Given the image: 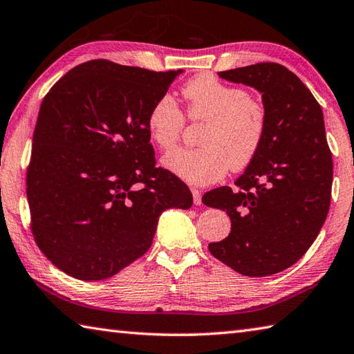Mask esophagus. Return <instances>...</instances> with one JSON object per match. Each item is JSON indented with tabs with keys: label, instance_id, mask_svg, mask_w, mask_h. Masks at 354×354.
Returning <instances> with one entry per match:
<instances>
[{
	"label": "esophagus",
	"instance_id": "34e87169",
	"mask_svg": "<svg viewBox=\"0 0 354 354\" xmlns=\"http://www.w3.org/2000/svg\"><path fill=\"white\" fill-rule=\"evenodd\" d=\"M192 195H194V203L196 205L201 204V192H199L198 189H192Z\"/></svg>",
	"mask_w": 354,
	"mask_h": 354
}]
</instances>
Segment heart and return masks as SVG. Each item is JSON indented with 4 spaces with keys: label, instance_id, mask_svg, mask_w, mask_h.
Wrapping results in <instances>:
<instances>
[{
    "label": "heart",
    "instance_id": "obj_1",
    "mask_svg": "<svg viewBox=\"0 0 354 354\" xmlns=\"http://www.w3.org/2000/svg\"><path fill=\"white\" fill-rule=\"evenodd\" d=\"M192 120H205L198 149H179L164 156L167 170L185 183L207 185L220 181L229 169L244 170L259 156L268 131V111L241 86L227 85L212 74H199L185 83ZM185 118L169 94L155 100L147 114V130L159 149L178 144Z\"/></svg>",
    "mask_w": 354,
    "mask_h": 354
}]
</instances>
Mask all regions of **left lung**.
<instances>
[{
    "label": "left lung",
    "mask_w": 354,
    "mask_h": 354,
    "mask_svg": "<svg viewBox=\"0 0 354 354\" xmlns=\"http://www.w3.org/2000/svg\"><path fill=\"white\" fill-rule=\"evenodd\" d=\"M221 79L261 93L268 131L259 156L203 203L227 212L230 234L210 254L248 277H266L301 259L322 229L331 201L333 159L319 102L279 63L221 71Z\"/></svg>",
    "instance_id": "left-lung-1"
}]
</instances>
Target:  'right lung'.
Masks as SVG:
<instances>
[{"mask_svg": "<svg viewBox=\"0 0 354 354\" xmlns=\"http://www.w3.org/2000/svg\"><path fill=\"white\" fill-rule=\"evenodd\" d=\"M183 71L89 60L41 102L26 176L41 252L79 280L110 279L150 249L159 215L194 198L156 167L147 114Z\"/></svg>", "mask_w": 354, "mask_h": 354, "instance_id": "1", "label": "right lung"}]
</instances>
